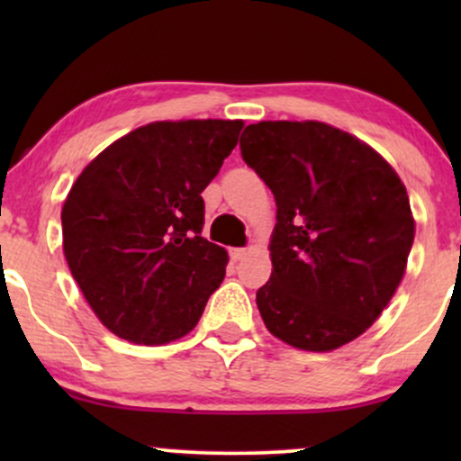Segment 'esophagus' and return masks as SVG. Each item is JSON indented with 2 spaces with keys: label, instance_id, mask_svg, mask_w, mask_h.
Masks as SVG:
<instances>
[{
  "label": "esophagus",
  "instance_id": "esophagus-1",
  "mask_svg": "<svg viewBox=\"0 0 461 461\" xmlns=\"http://www.w3.org/2000/svg\"><path fill=\"white\" fill-rule=\"evenodd\" d=\"M230 256H231V260H234V262H242V260H245V258L249 256V249H247V247H240V249H231V251H230Z\"/></svg>",
  "mask_w": 461,
  "mask_h": 461
}]
</instances>
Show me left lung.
Instances as JSON below:
<instances>
[{
    "mask_svg": "<svg viewBox=\"0 0 461 461\" xmlns=\"http://www.w3.org/2000/svg\"><path fill=\"white\" fill-rule=\"evenodd\" d=\"M240 153L271 188L277 225L264 325L285 345L333 351L379 319L414 242L407 190L366 142L319 121L247 125Z\"/></svg>",
    "mask_w": 461,
    "mask_h": 461,
    "instance_id": "1",
    "label": "left lung"
}]
</instances>
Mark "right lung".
<instances>
[{"label":"right lung","instance_id":"obj_1","mask_svg":"<svg viewBox=\"0 0 461 461\" xmlns=\"http://www.w3.org/2000/svg\"><path fill=\"white\" fill-rule=\"evenodd\" d=\"M242 121H158L119 139L76 179L62 247L97 319L123 340L167 345L197 325L227 251L201 236L203 188Z\"/></svg>","mask_w":461,"mask_h":461}]
</instances>
